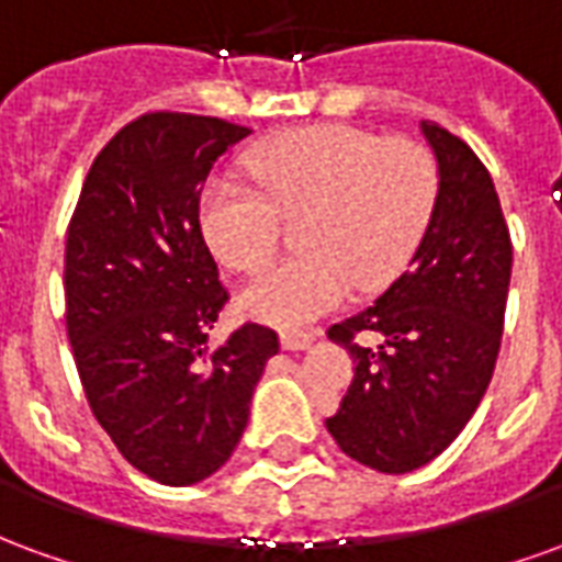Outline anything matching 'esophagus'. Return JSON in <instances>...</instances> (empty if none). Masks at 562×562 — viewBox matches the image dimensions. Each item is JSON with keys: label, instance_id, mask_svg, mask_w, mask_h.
Here are the masks:
<instances>
[{"label": "esophagus", "instance_id": "34e87169", "mask_svg": "<svg viewBox=\"0 0 562 562\" xmlns=\"http://www.w3.org/2000/svg\"><path fill=\"white\" fill-rule=\"evenodd\" d=\"M316 340V334H304V330H282V349H289V352H304L310 349Z\"/></svg>", "mask_w": 562, "mask_h": 562}]
</instances>
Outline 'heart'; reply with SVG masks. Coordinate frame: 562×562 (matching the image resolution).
Masks as SVG:
<instances>
[{
	"label": "heart",
	"instance_id": "obj_1",
	"mask_svg": "<svg viewBox=\"0 0 562 562\" xmlns=\"http://www.w3.org/2000/svg\"><path fill=\"white\" fill-rule=\"evenodd\" d=\"M248 183L210 180L198 220L210 252L237 273L277 256L280 216L304 256L246 285L240 313L304 328L358 289H389L422 246L439 198V168L418 140H382L349 126H310L246 153Z\"/></svg>",
	"mask_w": 562,
	"mask_h": 562
}]
</instances>
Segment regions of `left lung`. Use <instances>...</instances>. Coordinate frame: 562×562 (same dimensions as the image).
Returning <instances> with one entry per match:
<instances>
[{"instance_id": "obj_1", "label": "left lung", "mask_w": 562, "mask_h": 562, "mask_svg": "<svg viewBox=\"0 0 562 562\" xmlns=\"http://www.w3.org/2000/svg\"><path fill=\"white\" fill-rule=\"evenodd\" d=\"M439 168V198L409 270L376 304L330 325L355 379L325 418L337 446L370 470L401 475L442 454L494 376L512 280V240L494 180L451 132L422 123ZM376 333L367 350L358 336Z\"/></svg>"}]
</instances>
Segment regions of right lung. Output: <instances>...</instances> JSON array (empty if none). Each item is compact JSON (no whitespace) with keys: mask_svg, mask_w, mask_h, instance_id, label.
Returning a JSON list of instances; mask_svg holds the SVG:
<instances>
[{"mask_svg":"<svg viewBox=\"0 0 562 562\" xmlns=\"http://www.w3.org/2000/svg\"><path fill=\"white\" fill-rule=\"evenodd\" d=\"M246 135L216 116H138L95 156L68 225L66 328L80 385L120 454L171 487L225 467L280 352L261 325L210 349L228 292L198 201L213 161Z\"/></svg>","mask_w":562,"mask_h":562,"instance_id":"1","label":"right lung"}]
</instances>
